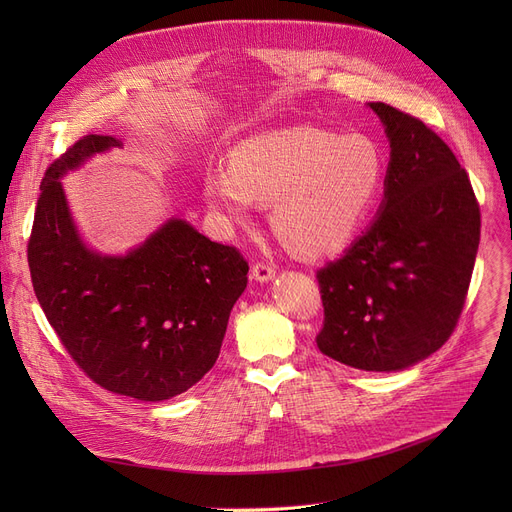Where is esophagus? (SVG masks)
<instances>
[{
    "mask_svg": "<svg viewBox=\"0 0 512 512\" xmlns=\"http://www.w3.org/2000/svg\"><path fill=\"white\" fill-rule=\"evenodd\" d=\"M274 276H276V270H274L272 263H267V261L253 263V267H251V278L253 280H257V282H270Z\"/></svg>",
    "mask_w": 512,
    "mask_h": 512,
    "instance_id": "34e87169",
    "label": "esophagus"
}]
</instances>
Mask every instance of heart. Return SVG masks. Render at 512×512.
Listing matches in <instances>:
<instances>
[{
    "instance_id": "b5f03b06",
    "label": "heart",
    "mask_w": 512,
    "mask_h": 512,
    "mask_svg": "<svg viewBox=\"0 0 512 512\" xmlns=\"http://www.w3.org/2000/svg\"><path fill=\"white\" fill-rule=\"evenodd\" d=\"M384 172V153L367 134L286 128L238 143L228 168L205 172L203 197L226 224L249 222L255 201L272 203L286 245L321 257L357 236Z\"/></svg>"
}]
</instances>
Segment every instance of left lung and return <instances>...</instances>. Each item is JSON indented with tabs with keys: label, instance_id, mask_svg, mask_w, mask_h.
Wrapping results in <instances>:
<instances>
[{
	"label": "left lung",
	"instance_id": "8db88e82",
	"mask_svg": "<svg viewBox=\"0 0 512 512\" xmlns=\"http://www.w3.org/2000/svg\"><path fill=\"white\" fill-rule=\"evenodd\" d=\"M390 141L384 203L346 253L317 272V348L365 371L405 369L450 338L479 247L471 180L438 134L375 101Z\"/></svg>",
	"mask_w": 512,
	"mask_h": 512
}]
</instances>
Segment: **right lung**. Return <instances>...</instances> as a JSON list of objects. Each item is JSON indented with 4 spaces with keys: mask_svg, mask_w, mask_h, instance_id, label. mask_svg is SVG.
Masks as SVG:
<instances>
[{
    "mask_svg": "<svg viewBox=\"0 0 512 512\" xmlns=\"http://www.w3.org/2000/svg\"><path fill=\"white\" fill-rule=\"evenodd\" d=\"M112 147L122 141L87 134L47 168L26 251L31 280L51 328L95 384L166 400L218 361L249 263L184 220H168L124 257L87 249L60 178Z\"/></svg>",
    "mask_w": 512,
    "mask_h": 512,
    "instance_id": "right-lung-1",
    "label": "right lung"
}]
</instances>
